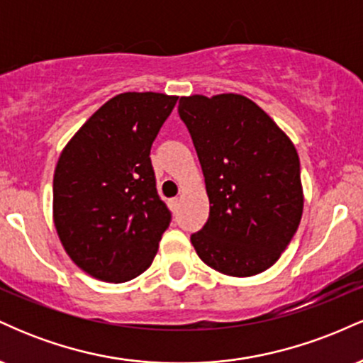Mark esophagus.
Listing matches in <instances>:
<instances>
[{
	"instance_id": "esophagus-1",
	"label": "esophagus",
	"mask_w": 363,
	"mask_h": 363,
	"mask_svg": "<svg viewBox=\"0 0 363 363\" xmlns=\"http://www.w3.org/2000/svg\"><path fill=\"white\" fill-rule=\"evenodd\" d=\"M179 205H181V199H179V198L169 199V208H170V210H172V211H177Z\"/></svg>"
}]
</instances>
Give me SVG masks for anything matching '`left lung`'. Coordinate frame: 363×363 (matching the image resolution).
Returning <instances> with one entry per match:
<instances>
[{"mask_svg":"<svg viewBox=\"0 0 363 363\" xmlns=\"http://www.w3.org/2000/svg\"><path fill=\"white\" fill-rule=\"evenodd\" d=\"M179 116L193 138L210 199L205 227L191 235L196 252L228 277L266 272L302 218L294 143L256 102L239 94L181 97Z\"/></svg>","mask_w":363,"mask_h":363,"instance_id":"1","label":"left lung"}]
</instances>
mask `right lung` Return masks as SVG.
<instances>
[{"label":"right lung","mask_w":363,"mask_h":363,"mask_svg":"<svg viewBox=\"0 0 363 363\" xmlns=\"http://www.w3.org/2000/svg\"><path fill=\"white\" fill-rule=\"evenodd\" d=\"M176 102L157 91L116 95L57 158L54 227L74 264L97 280L123 283L147 272L167 230L150 150Z\"/></svg>","instance_id":"add662e5"}]
</instances>
